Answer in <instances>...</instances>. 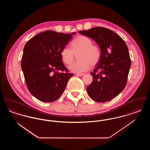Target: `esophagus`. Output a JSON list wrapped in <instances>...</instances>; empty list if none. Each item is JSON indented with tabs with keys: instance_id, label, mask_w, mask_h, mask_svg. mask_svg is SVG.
<instances>
[{
	"instance_id": "obj_1",
	"label": "esophagus",
	"mask_w": 150,
	"mask_h": 150,
	"mask_svg": "<svg viewBox=\"0 0 150 150\" xmlns=\"http://www.w3.org/2000/svg\"><path fill=\"white\" fill-rule=\"evenodd\" d=\"M84 75V74H76V75L77 76H82Z\"/></svg>"
}]
</instances>
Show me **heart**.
<instances>
[{
	"mask_svg": "<svg viewBox=\"0 0 150 150\" xmlns=\"http://www.w3.org/2000/svg\"><path fill=\"white\" fill-rule=\"evenodd\" d=\"M92 40L86 36L80 35L71 43L72 50L64 47L61 51V57L66 64H71L75 58V54H78V61L69 67L70 71L81 73L89 70L90 66H95L100 62L102 52L100 47L93 45Z\"/></svg>",
	"mask_w": 150,
	"mask_h": 150,
	"instance_id": "1",
	"label": "heart"
}]
</instances>
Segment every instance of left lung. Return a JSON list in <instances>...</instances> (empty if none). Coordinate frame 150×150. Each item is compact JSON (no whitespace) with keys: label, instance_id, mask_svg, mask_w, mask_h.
<instances>
[{"label":"left lung","instance_id":"obj_1","mask_svg":"<svg viewBox=\"0 0 150 150\" xmlns=\"http://www.w3.org/2000/svg\"><path fill=\"white\" fill-rule=\"evenodd\" d=\"M79 33L93 39L102 52L100 62L91 74L93 81L86 88L92 100L98 102L111 100L125 88L131 61L128 48L120 36L102 27Z\"/></svg>","mask_w":150,"mask_h":150}]
</instances>
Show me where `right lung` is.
<instances>
[{
    "label": "right lung",
    "mask_w": 150,
    "mask_h": 150,
    "mask_svg": "<svg viewBox=\"0 0 150 150\" xmlns=\"http://www.w3.org/2000/svg\"><path fill=\"white\" fill-rule=\"evenodd\" d=\"M75 33L45 31L25 44L22 70L29 92L38 100L53 102L64 92L73 74L67 72L61 53ZM59 70L66 72L59 73Z\"/></svg>",
    "instance_id": "right-lung-1"
}]
</instances>
